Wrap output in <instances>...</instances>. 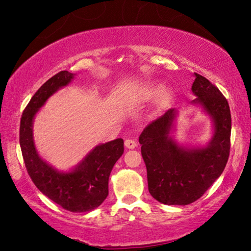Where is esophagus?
<instances>
[{"mask_svg":"<svg viewBox=\"0 0 251 251\" xmlns=\"http://www.w3.org/2000/svg\"><path fill=\"white\" fill-rule=\"evenodd\" d=\"M125 146H126V148H128V150H134V148L137 146V143L133 141V139H126Z\"/></svg>","mask_w":251,"mask_h":251,"instance_id":"obj_1","label":"esophagus"}]
</instances>
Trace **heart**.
<instances>
[{
	"label": "heart",
	"mask_w": 251,
	"mask_h": 251,
	"mask_svg": "<svg viewBox=\"0 0 251 251\" xmlns=\"http://www.w3.org/2000/svg\"><path fill=\"white\" fill-rule=\"evenodd\" d=\"M141 97L145 100H154L157 97V105L160 108L167 107L171 103L173 94L169 90H164L160 85H154V86H147L141 93Z\"/></svg>",
	"instance_id": "1"
}]
</instances>
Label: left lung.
<instances>
[{"mask_svg":"<svg viewBox=\"0 0 251 251\" xmlns=\"http://www.w3.org/2000/svg\"><path fill=\"white\" fill-rule=\"evenodd\" d=\"M192 86L199 106L210 117L211 139L203 146H184L172 136L178 109H168L139 136L150 194L165 205H189L222 175L230 151L231 115L228 101L215 85L194 73Z\"/></svg>","mask_w":251,"mask_h":251,"instance_id":"left-lung-1","label":"left lung"}]
</instances>
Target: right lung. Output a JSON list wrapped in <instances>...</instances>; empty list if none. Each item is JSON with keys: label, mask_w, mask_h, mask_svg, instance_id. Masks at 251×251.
Here are the masks:
<instances>
[{"label": "right lung", "mask_w": 251, "mask_h": 251, "mask_svg": "<svg viewBox=\"0 0 251 251\" xmlns=\"http://www.w3.org/2000/svg\"><path fill=\"white\" fill-rule=\"evenodd\" d=\"M76 74L62 71L42 85L24 109L20 125V145L25 167L34 184L50 201L72 212L91 211L108 196V178L124 152L122 138L100 144L70 171H58L41 158L33 136V123L50 96L65 87Z\"/></svg>", "instance_id": "obj_1"}]
</instances>
